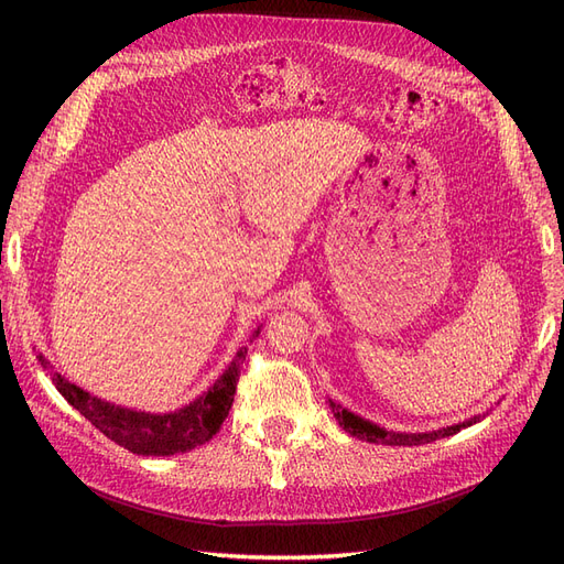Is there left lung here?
I'll return each instance as SVG.
<instances>
[{"label":"left lung","mask_w":564,"mask_h":564,"mask_svg":"<svg viewBox=\"0 0 564 564\" xmlns=\"http://www.w3.org/2000/svg\"><path fill=\"white\" fill-rule=\"evenodd\" d=\"M329 406H332V414L334 419L338 421L340 429H344L346 433H350L352 437H360V440H367V442H373V445H390V447H414V445H425V442H433V440H440V437H449L454 433H458L460 429H466V425L475 423V419L466 421V423H456V425H447V429H440V431H433V433H392V431H386L381 429V425H373L371 421L357 416L352 412H348L346 406L336 404L334 400H329Z\"/></svg>","instance_id":"left-lung-1"}]
</instances>
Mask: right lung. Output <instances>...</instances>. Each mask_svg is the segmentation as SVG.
<instances>
[{
    "label": "right lung",
    "mask_w": 564,
    "mask_h": 564,
    "mask_svg": "<svg viewBox=\"0 0 564 564\" xmlns=\"http://www.w3.org/2000/svg\"><path fill=\"white\" fill-rule=\"evenodd\" d=\"M245 355L247 348L237 350L235 360L224 371V377L195 402L181 406L178 412L172 414L135 412V409L98 400L91 392L82 390L79 386L61 377V373H54V386L84 419L91 421V425H96L106 437L117 442L119 447L143 456H172L178 452H191L218 433L232 406ZM40 362L42 367H46L42 355Z\"/></svg>",
    "instance_id": "add662e5"
}]
</instances>
